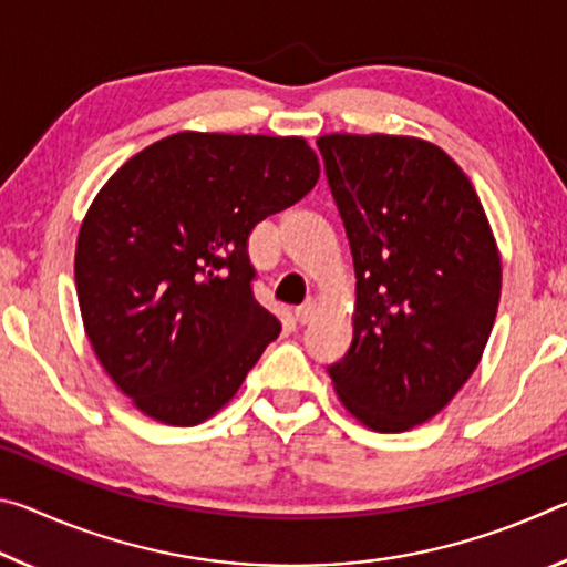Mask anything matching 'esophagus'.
<instances>
[{"instance_id":"esophagus-1","label":"esophagus","mask_w":567,"mask_h":567,"mask_svg":"<svg viewBox=\"0 0 567 567\" xmlns=\"http://www.w3.org/2000/svg\"><path fill=\"white\" fill-rule=\"evenodd\" d=\"M315 315H318V300H315V297H310V300H305V302L295 310V318L300 320L302 324L312 322Z\"/></svg>"}]
</instances>
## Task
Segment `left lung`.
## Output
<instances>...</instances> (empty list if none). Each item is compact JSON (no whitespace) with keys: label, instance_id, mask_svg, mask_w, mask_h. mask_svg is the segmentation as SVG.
Listing matches in <instances>:
<instances>
[{"label":"left lung","instance_id":"1","mask_svg":"<svg viewBox=\"0 0 567 567\" xmlns=\"http://www.w3.org/2000/svg\"><path fill=\"white\" fill-rule=\"evenodd\" d=\"M354 262L352 344L328 368L375 433L435 417L473 375L501 302L491 223L463 169L402 134L318 140Z\"/></svg>","mask_w":567,"mask_h":567}]
</instances>
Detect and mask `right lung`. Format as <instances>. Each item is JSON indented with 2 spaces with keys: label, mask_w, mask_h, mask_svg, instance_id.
<instances>
[{
  "label": "right lung",
  "mask_w": 567,
  "mask_h": 567,
  "mask_svg": "<svg viewBox=\"0 0 567 567\" xmlns=\"http://www.w3.org/2000/svg\"><path fill=\"white\" fill-rule=\"evenodd\" d=\"M318 177L302 137L177 132L104 182L76 237V300L140 412L192 427L235 398L282 330L252 295L247 237Z\"/></svg>",
  "instance_id": "right-lung-1"
}]
</instances>
